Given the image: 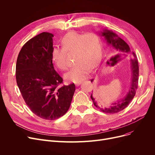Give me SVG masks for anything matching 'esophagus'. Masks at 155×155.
Here are the masks:
<instances>
[{
    "mask_svg": "<svg viewBox=\"0 0 155 155\" xmlns=\"http://www.w3.org/2000/svg\"><path fill=\"white\" fill-rule=\"evenodd\" d=\"M82 83V81H80V82H75V84L76 86H79Z\"/></svg>",
    "mask_w": 155,
    "mask_h": 155,
    "instance_id": "esophagus-1",
    "label": "esophagus"
}]
</instances>
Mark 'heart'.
I'll return each mask as SVG.
<instances>
[{"instance_id":"obj_1","label":"heart","mask_w":155,"mask_h":155,"mask_svg":"<svg viewBox=\"0 0 155 155\" xmlns=\"http://www.w3.org/2000/svg\"><path fill=\"white\" fill-rule=\"evenodd\" d=\"M62 48H54L52 60L61 70H66L68 66L67 53L74 52L75 64L65 75V78L73 82L84 80L92 68L100 63L102 51L99 36L92 32L81 34L71 31L65 35L61 41Z\"/></svg>"}]
</instances>
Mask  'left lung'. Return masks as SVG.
<instances>
[{
    "instance_id": "1",
    "label": "left lung",
    "mask_w": 155,
    "mask_h": 155,
    "mask_svg": "<svg viewBox=\"0 0 155 155\" xmlns=\"http://www.w3.org/2000/svg\"><path fill=\"white\" fill-rule=\"evenodd\" d=\"M100 35L104 37L105 40L106 41L107 44L110 46L112 50L115 53H119L123 56H127L128 55H132L133 58L131 59V83H130V87L129 91L123 99L117 100L115 102L112 103V106L109 107L102 108L100 107L95 99L91 95V99L94 102V104L96 107L99 109L101 111L105 113L115 114L124 109L128 106L129 103L133 99L136 94V92L138 85V79H139V65H138V61L136 55L134 52H132L129 45L119 37L116 33L113 32L110 30L104 29L101 31ZM94 79L91 80V82H93Z\"/></svg>"
}]
</instances>
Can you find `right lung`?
Returning <instances> with one entry per match:
<instances>
[{"instance_id":"obj_1","label":"right lung","mask_w":155,"mask_h":155,"mask_svg":"<svg viewBox=\"0 0 155 155\" xmlns=\"http://www.w3.org/2000/svg\"><path fill=\"white\" fill-rule=\"evenodd\" d=\"M53 35L43 32L24 45L15 67L17 84L29 108L37 116L54 120L70 108L75 85H62L54 68L51 53Z\"/></svg>"}]
</instances>
